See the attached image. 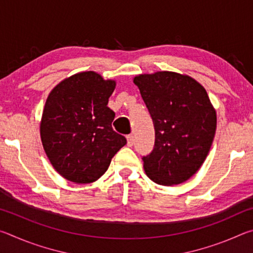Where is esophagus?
<instances>
[{"label":"esophagus","instance_id":"obj_1","mask_svg":"<svg viewBox=\"0 0 253 253\" xmlns=\"http://www.w3.org/2000/svg\"><path fill=\"white\" fill-rule=\"evenodd\" d=\"M127 145L128 146H132V145H134V136L132 135L127 136Z\"/></svg>","mask_w":253,"mask_h":253}]
</instances>
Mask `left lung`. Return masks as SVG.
<instances>
[{
  "instance_id": "obj_1",
  "label": "left lung",
  "mask_w": 253,
  "mask_h": 253,
  "mask_svg": "<svg viewBox=\"0 0 253 253\" xmlns=\"http://www.w3.org/2000/svg\"><path fill=\"white\" fill-rule=\"evenodd\" d=\"M134 84L155 128L154 149L143 157L145 173L160 185L187 181L202 166L215 135L216 111L207 90L173 71L138 75Z\"/></svg>"
}]
</instances>
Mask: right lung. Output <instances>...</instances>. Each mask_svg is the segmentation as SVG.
<instances>
[{"instance_id":"right-lung-1","label":"right lung","mask_w":253,"mask_h":253,"mask_svg":"<svg viewBox=\"0 0 253 253\" xmlns=\"http://www.w3.org/2000/svg\"><path fill=\"white\" fill-rule=\"evenodd\" d=\"M115 87V80L84 71L62 80L46 98L41 142L53 169L68 181H97L126 145L111 127L115 113L107 106Z\"/></svg>"}]
</instances>
